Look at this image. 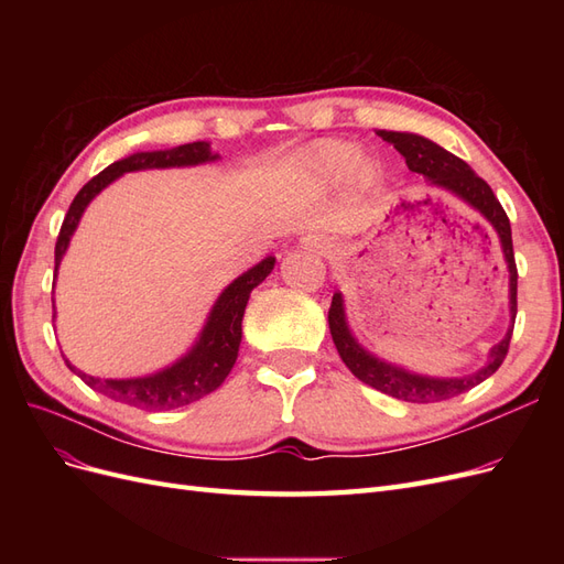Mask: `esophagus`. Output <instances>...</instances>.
Returning a JSON list of instances; mask_svg holds the SVG:
<instances>
[{
    "label": "esophagus",
    "instance_id": "1",
    "mask_svg": "<svg viewBox=\"0 0 564 564\" xmlns=\"http://www.w3.org/2000/svg\"><path fill=\"white\" fill-rule=\"evenodd\" d=\"M301 247L308 251H315V253H327L332 245H329V240H324V237H319V235H308L301 240Z\"/></svg>",
    "mask_w": 564,
    "mask_h": 564
}]
</instances>
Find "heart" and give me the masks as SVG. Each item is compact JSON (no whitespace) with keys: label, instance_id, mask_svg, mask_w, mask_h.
Instances as JSON below:
<instances>
[{"label":"heart","instance_id":"1","mask_svg":"<svg viewBox=\"0 0 564 564\" xmlns=\"http://www.w3.org/2000/svg\"><path fill=\"white\" fill-rule=\"evenodd\" d=\"M303 166L317 178H327V181H336L344 178L348 174H352L357 167V178L362 183H369L373 176H377V166L371 162H362L360 164V148L352 143H344V141H322L315 143L303 158Z\"/></svg>","mask_w":564,"mask_h":564}]
</instances>
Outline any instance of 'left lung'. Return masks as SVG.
Segmentation results:
<instances>
[{"label": "left lung", "mask_w": 564, "mask_h": 564, "mask_svg": "<svg viewBox=\"0 0 564 564\" xmlns=\"http://www.w3.org/2000/svg\"><path fill=\"white\" fill-rule=\"evenodd\" d=\"M379 135L383 141L395 145V150L406 160L409 172L423 174L429 178V183L447 187V191H452L460 199H466L470 207L480 212L494 226V230L499 232L501 249L510 270V315H513V327H516L518 265H516V253H513V237H510V220L501 207V202L487 185V181L477 176L464 160H458L456 155H452V152H447L445 148H440L437 143L423 139V135L400 133V131H379ZM329 332L340 360L346 362V367L355 373L357 379L386 392L390 398L404 400V402H419V404L456 398L460 392H468L477 383L489 379L491 373L503 365L510 348V336H513V329H508L501 344L491 348L487 367H482L477 373H470V377H464V379H429V377H416V373H409L400 367L386 365L357 346V340L348 332L346 315H344V299H340V294H334L332 299Z\"/></svg>", "instance_id": "1"}]
</instances>
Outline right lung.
<instances>
[{"label":"right lung","mask_w":564,"mask_h":564,"mask_svg":"<svg viewBox=\"0 0 564 564\" xmlns=\"http://www.w3.org/2000/svg\"><path fill=\"white\" fill-rule=\"evenodd\" d=\"M209 160H216V155H212L209 143L197 141V143H185L172 150L135 152V155L127 160L112 162L108 169H104V172L94 176L87 185L82 187V191L75 195L70 209H67L58 232V240H56V251H54L56 270L67 249V242H70V235L75 232L84 209H87V204L117 176H122L127 172H139V169L191 166V164H202ZM272 265H275V259L268 256L265 261L247 270L242 278H237L226 292L218 296L207 327H204L197 340V346L174 367L152 373V377L117 381V379L89 377V373H82L73 365H67V360L65 365L70 367L89 388L104 392L106 398L129 406L148 409V412H166V409H176L209 395L212 390H216L226 381L237 360V350H240V340H242V317H245L249 294L253 286H259L270 275Z\"/></svg>","instance_id":"obj_1"}]
</instances>
